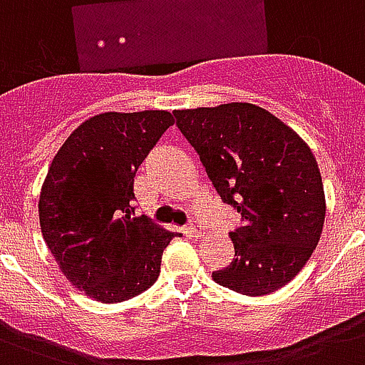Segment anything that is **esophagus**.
<instances>
[{"label":"esophagus","instance_id":"1","mask_svg":"<svg viewBox=\"0 0 365 365\" xmlns=\"http://www.w3.org/2000/svg\"><path fill=\"white\" fill-rule=\"evenodd\" d=\"M185 233H187L189 237H195V239H197V237H202V235H205V231H202V227H200V225H197V223H189L187 229H185Z\"/></svg>","mask_w":365,"mask_h":365}]
</instances>
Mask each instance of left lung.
Here are the masks:
<instances>
[{
	"mask_svg": "<svg viewBox=\"0 0 365 365\" xmlns=\"http://www.w3.org/2000/svg\"><path fill=\"white\" fill-rule=\"evenodd\" d=\"M182 130L223 202L242 225L229 233L235 257L212 272L237 294L267 295L305 267L326 217L322 176L305 140L248 102L176 110Z\"/></svg>",
	"mask_w": 365,
	"mask_h": 365,
	"instance_id": "left-lung-1",
	"label": "left lung"
}]
</instances>
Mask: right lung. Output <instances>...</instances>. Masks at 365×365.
Wrapping results in <instances>:
<instances>
[{
  "label": "right lung",
  "instance_id": "obj_1",
  "mask_svg": "<svg viewBox=\"0 0 365 365\" xmlns=\"http://www.w3.org/2000/svg\"><path fill=\"white\" fill-rule=\"evenodd\" d=\"M174 117L165 110L108 111L71 132L39 195V225L54 261L83 294L121 303L153 286L180 233L134 217V176Z\"/></svg>",
  "mask_w": 365,
  "mask_h": 365
}]
</instances>
